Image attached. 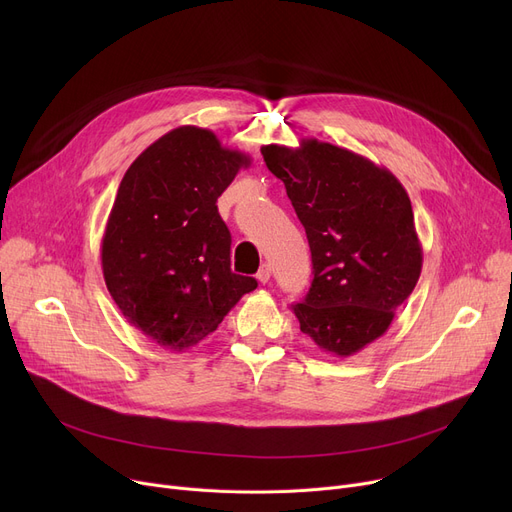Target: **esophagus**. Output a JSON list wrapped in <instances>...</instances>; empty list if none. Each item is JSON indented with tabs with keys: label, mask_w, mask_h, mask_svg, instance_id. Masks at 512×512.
<instances>
[{
	"label": "esophagus",
	"mask_w": 512,
	"mask_h": 512,
	"mask_svg": "<svg viewBox=\"0 0 512 512\" xmlns=\"http://www.w3.org/2000/svg\"><path fill=\"white\" fill-rule=\"evenodd\" d=\"M270 278H272V267L267 265V263H263V265L259 267V272H257V280H259L261 284H267V282H270Z\"/></svg>",
	"instance_id": "34e87169"
}]
</instances>
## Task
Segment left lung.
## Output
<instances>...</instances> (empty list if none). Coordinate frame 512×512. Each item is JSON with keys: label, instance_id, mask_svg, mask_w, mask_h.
I'll list each match as a JSON object with an SVG mask.
<instances>
[{"label": "left lung", "instance_id": "8db88e82", "mask_svg": "<svg viewBox=\"0 0 512 512\" xmlns=\"http://www.w3.org/2000/svg\"><path fill=\"white\" fill-rule=\"evenodd\" d=\"M261 153L309 240L313 282L292 307L301 332L321 351L351 357L386 334L419 280L411 199L390 170L332 143L303 139Z\"/></svg>", "mask_w": 512, "mask_h": 512}]
</instances>
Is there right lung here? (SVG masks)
Instances as JSON below:
<instances>
[{
	"label": "right lung",
	"mask_w": 512,
	"mask_h": 512,
	"mask_svg": "<svg viewBox=\"0 0 512 512\" xmlns=\"http://www.w3.org/2000/svg\"><path fill=\"white\" fill-rule=\"evenodd\" d=\"M251 155L207 128L178 126L126 170L101 240L107 290L128 324L172 353L215 332L257 288L230 270V230L218 197Z\"/></svg>",
	"instance_id": "obj_1"
}]
</instances>
